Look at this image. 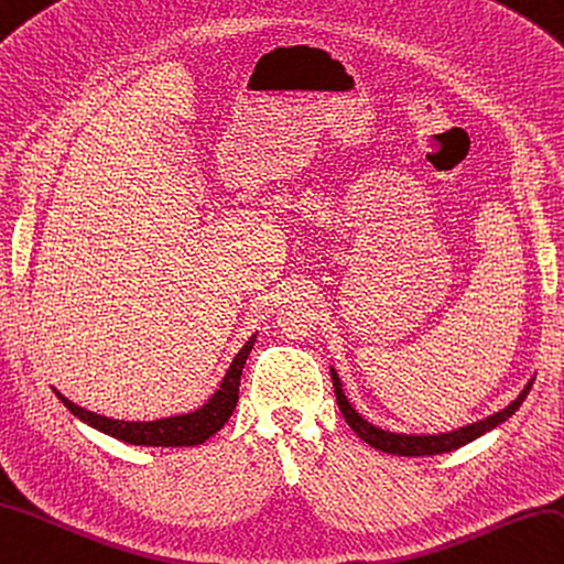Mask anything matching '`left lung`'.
Segmentation results:
<instances>
[{
  "mask_svg": "<svg viewBox=\"0 0 564 564\" xmlns=\"http://www.w3.org/2000/svg\"><path fill=\"white\" fill-rule=\"evenodd\" d=\"M332 379H334L338 409H341L346 423L352 427V432H356L362 442H368L370 447H375L379 452H387V454H399V456H432V454H444V452H454V449L464 447V444L478 440L480 435H486V432H490L492 427L502 425L507 417H512L519 405L523 403V399H527V394L531 391V384H533V377H531V382L521 389V394L512 403H509L507 409L488 415L486 421L470 423V425H464V427L452 430V432H437V435H403V432H389V430H382V427H377V425L365 421V417L348 403V399L344 394V387H341V379H338L334 368H332Z\"/></svg>",
  "mask_w": 564,
  "mask_h": 564,
  "instance_id": "8db88e82",
  "label": "left lung"
}]
</instances>
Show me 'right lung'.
I'll list each match as a JSON object with an SVG mask.
<instances>
[{"instance_id":"obj_1","label":"right lung","mask_w":564,"mask_h":564,"mask_svg":"<svg viewBox=\"0 0 564 564\" xmlns=\"http://www.w3.org/2000/svg\"><path fill=\"white\" fill-rule=\"evenodd\" d=\"M257 334L247 338L245 346L238 350V356L232 358L230 368L223 375L218 389L212 394L204 405L196 411L182 413V415H170L161 417V421H115L108 415H98L94 411H86L82 405H76L67 397H62L57 389H52L57 399L67 405V409L84 421L86 425L96 427L105 435H110L127 444H137V447H196V444H204L208 437H214L216 432L228 423V417L235 411V403H238V389H240V375L245 368V360L250 356L254 346Z\"/></svg>"}]
</instances>
